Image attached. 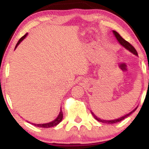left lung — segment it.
Returning <instances> with one entry per match:
<instances>
[{"instance_id":"obj_1","label":"left lung","mask_w":149,"mask_h":149,"mask_svg":"<svg viewBox=\"0 0 149 149\" xmlns=\"http://www.w3.org/2000/svg\"><path fill=\"white\" fill-rule=\"evenodd\" d=\"M113 33H114V35H115V36H116V38H117V40H118V42H119L120 44H121L122 46L123 47H125L127 49H128V50H129L130 52H132L133 54H134L135 55H136V56H138V54H137V51L135 50V49L132 46V45H131V44H130V43L129 42H127V40H125V39L123 38H122L121 36H120L119 33H118V32H117V31H113ZM137 109V108H136ZM136 109H135L133 111H131V113H128V114H127V115H125V116H123V117H121V118H118V119H116V120H101V119H100V118H97V116H95V115H94V113H92L91 112V113H92V115H93V116L94 117V118H95V120H97V121L98 122H102V123H106V124H114V123H116V122H120V121H122V120H124L125 119V118H127L128 116H130V115H131V113H132L133 112H134L135 110H136Z\"/></svg>"}]
</instances>
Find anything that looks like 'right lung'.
I'll use <instances>...</instances> for the list:
<instances>
[{
  "label": "right lung",
  "instance_id": "1",
  "mask_svg": "<svg viewBox=\"0 0 149 149\" xmlns=\"http://www.w3.org/2000/svg\"><path fill=\"white\" fill-rule=\"evenodd\" d=\"M27 35V33H26L25 35H24L23 36L21 37L20 38V40H18V42H17V44L16 45V47H15V49L17 47V46H18V45H19V43L21 42V41L23 40L24 38L26 37V36ZM63 111H62V109L61 110V112H60L59 115H58V118H56V120H54V121L51 122H49V123H47V124H31V125L36 126V127H42V128H49V127H55L58 124L60 123L62 121V120H63Z\"/></svg>",
  "mask_w": 149,
  "mask_h": 149
}]
</instances>
